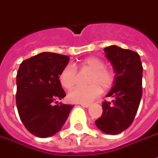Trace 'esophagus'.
I'll return each mask as SVG.
<instances>
[{
    "mask_svg": "<svg viewBox=\"0 0 158 158\" xmlns=\"http://www.w3.org/2000/svg\"><path fill=\"white\" fill-rule=\"evenodd\" d=\"M80 105L82 106H84V107H89L90 106L89 103H80Z\"/></svg>",
    "mask_w": 158,
    "mask_h": 158,
    "instance_id": "34e87169",
    "label": "esophagus"
}]
</instances>
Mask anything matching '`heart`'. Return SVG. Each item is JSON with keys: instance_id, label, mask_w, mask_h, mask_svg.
Returning a JSON list of instances; mask_svg holds the SVG:
<instances>
[{"instance_id": "1", "label": "heart", "mask_w": 158, "mask_h": 158, "mask_svg": "<svg viewBox=\"0 0 158 158\" xmlns=\"http://www.w3.org/2000/svg\"><path fill=\"white\" fill-rule=\"evenodd\" d=\"M103 59L98 57H89L84 59L79 64L81 71L86 70L91 72L86 87L77 86L68 94V99L74 103H89L101 94V87L107 90L112 86L114 80L113 70L105 66ZM60 84L64 88L72 89L77 81V71L73 65H67L61 72L59 76Z\"/></svg>"}]
</instances>
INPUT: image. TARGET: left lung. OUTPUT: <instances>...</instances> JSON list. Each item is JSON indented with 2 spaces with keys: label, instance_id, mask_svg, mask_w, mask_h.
Returning <instances> with one entry per match:
<instances>
[{
  "label": "left lung",
  "instance_id": "8db88e82",
  "mask_svg": "<svg viewBox=\"0 0 158 158\" xmlns=\"http://www.w3.org/2000/svg\"><path fill=\"white\" fill-rule=\"evenodd\" d=\"M111 62L114 80L106 94L113 97V104L102 103L103 113L95 121L97 128L108 135L122 133L133 123L143 94V65L137 52L111 45L104 49Z\"/></svg>",
  "mask_w": 158,
  "mask_h": 158
}]
</instances>
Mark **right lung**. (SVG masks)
<instances>
[{
  "instance_id": "1",
  "label": "right lung",
  "mask_w": 158,
  "mask_h": 158,
  "mask_svg": "<svg viewBox=\"0 0 158 158\" xmlns=\"http://www.w3.org/2000/svg\"><path fill=\"white\" fill-rule=\"evenodd\" d=\"M69 60L65 55L42 52L20 64L16 75V106L25 128L37 137L46 138L57 133L73 107L57 104L66 95L59 76Z\"/></svg>"
}]
</instances>
